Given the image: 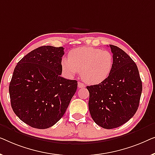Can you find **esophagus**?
Wrapping results in <instances>:
<instances>
[{"mask_svg":"<svg viewBox=\"0 0 155 155\" xmlns=\"http://www.w3.org/2000/svg\"><path fill=\"white\" fill-rule=\"evenodd\" d=\"M78 87L79 88H84L85 87V85L83 84V83L81 82H78Z\"/></svg>","mask_w":155,"mask_h":155,"instance_id":"obj_1","label":"esophagus"}]
</instances>
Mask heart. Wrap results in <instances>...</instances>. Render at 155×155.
<instances>
[{
    "label": "heart",
    "instance_id": "obj_1",
    "mask_svg": "<svg viewBox=\"0 0 155 155\" xmlns=\"http://www.w3.org/2000/svg\"><path fill=\"white\" fill-rule=\"evenodd\" d=\"M63 70L70 77L81 71L84 81L100 84L109 77L114 67V57L108 51L82 47L71 51L62 61Z\"/></svg>",
    "mask_w": 155,
    "mask_h": 155
}]
</instances>
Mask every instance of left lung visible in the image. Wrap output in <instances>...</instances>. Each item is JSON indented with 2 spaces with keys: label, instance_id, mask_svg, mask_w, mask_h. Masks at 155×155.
<instances>
[{
  "label": "left lung",
  "instance_id": "8db88e82",
  "mask_svg": "<svg viewBox=\"0 0 155 155\" xmlns=\"http://www.w3.org/2000/svg\"><path fill=\"white\" fill-rule=\"evenodd\" d=\"M114 67L109 77L87 86L88 108L93 121L106 129L123 125L136 114L142 93L137 65L123 50L110 45Z\"/></svg>",
  "mask_w": 155,
  "mask_h": 155
}]
</instances>
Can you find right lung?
Here are the masks:
<instances>
[{
	"label": "right lung",
	"instance_id": "right-lung-1",
	"mask_svg": "<svg viewBox=\"0 0 155 155\" xmlns=\"http://www.w3.org/2000/svg\"><path fill=\"white\" fill-rule=\"evenodd\" d=\"M64 48L44 45L25 55L10 83L11 106L20 120L33 128L53 126L64 114L77 81L60 77Z\"/></svg>",
	"mask_w": 155,
	"mask_h": 155
}]
</instances>
